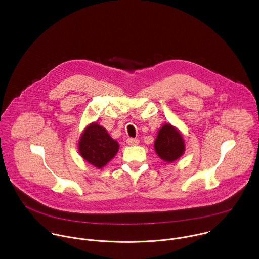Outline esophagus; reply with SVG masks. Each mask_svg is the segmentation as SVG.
Returning a JSON list of instances; mask_svg holds the SVG:
<instances>
[{"label":"esophagus","mask_w":259,"mask_h":259,"mask_svg":"<svg viewBox=\"0 0 259 259\" xmlns=\"http://www.w3.org/2000/svg\"><path fill=\"white\" fill-rule=\"evenodd\" d=\"M126 142L129 144V145H137L139 143V140L138 139H135V138H128L126 140Z\"/></svg>","instance_id":"obj_1"}]
</instances>
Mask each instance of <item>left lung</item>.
Returning a JSON list of instances; mask_svg holds the SVG:
<instances>
[{"label":"left lung","mask_w":259,"mask_h":259,"mask_svg":"<svg viewBox=\"0 0 259 259\" xmlns=\"http://www.w3.org/2000/svg\"><path fill=\"white\" fill-rule=\"evenodd\" d=\"M154 150L165 162L171 163L178 160L184 155L186 150L182 132L170 123H164L158 130L154 141Z\"/></svg>","instance_id":"obj_1"}]
</instances>
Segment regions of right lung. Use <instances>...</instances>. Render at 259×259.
<instances>
[{"label": "right lung", "mask_w": 259, "mask_h": 259, "mask_svg": "<svg viewBox=\"0 0 259 259\" xmlns=\"http://www.w3.org/2000/svg\"><path fill=\"white\" fill-rule=\"evenodd\" d=\"M80 156L96 168H103L110 162L119 150V143L108 131L97 122L85 126L78 143Z\"/></svg>", "instance_id": "right-lung-1"}]
</instances>
